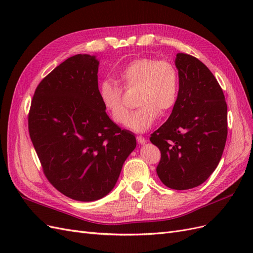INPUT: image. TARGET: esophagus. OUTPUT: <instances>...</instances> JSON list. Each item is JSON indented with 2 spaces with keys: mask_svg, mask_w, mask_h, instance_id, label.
Listing matches in <instances>:
<instances>
[{
  "mask_svg": "<svg viewBox=\"0 0 253 253\" xmlns=\"http://www.w3.org/2000/svg\"><path fill=\"white\" fill-rule=\"evenodd\" d=\"M136 139H137V141H138L139 144H144L145 142H147V139H145L143 136H137Z\"/></svg>",
  "mask_w": 253,
  "mask_h": 253,
  "instance_id": "obj_1",
  "label": "esophagus"
}]
</instances>
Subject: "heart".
Instances as JSON below:
<instances>
[{"instance_id": "b5f03b06", "label": "heart", "mask_w": 253, "mask_h": 253, "mask_svg": "<svg viewBox=\"0 0 253 253\" xmlns=\"http://www.w3.org/2000/svg\"><path fill=\"white\" fill-rule=\"evenodd\" d=\"M124 87H138L136 103L140 105L129 118L127 126L135 132H144L160 116V112L171 111L178 98V73L168 60L138 58L126 65L119 73ZM99 97L106 113L117 125H126L128 109L122 97V89L111 81L99 86Z\"/></svg>"}]
</instances>
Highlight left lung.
Here are the masks:
<instances>
[{"label": "left lung", "instance_id": "obj_1", "mask_svg": "<svg viewBox=\"0 0 253 253\" xmlns=\"http://www.w3.org/2000/svg\"><path fill=\"white\" fill-rule=\"evenodd\" d=\"M177 102L169 119L150 140L160 150L159 179L174 190L202 185L216 169L227 139V103L210 70L197 58L179 52Z\"/></svg>", "mask_w": 253, "mask_h": 253}]
</instances>
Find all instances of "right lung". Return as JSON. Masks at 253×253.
Returning <instances> with one entry per match:
<instances>
[{"label": "right lung", "instance_id": "add662e5", "mask_svg": "<svg viewBox=\"0 0 253 253\" xmlns=\"http://www.w3.org/2000/svg\"><path fill=\"white\" fill-rule=\"evenodd\" d=\"M98 67L95 56L66 59L38 85L28 115L30 139L45 176L79 202L108 195L136 148L135 136L105 113Z\"/></svg>", "mask_w": 253, "mask_h": 253}]
</instances>
